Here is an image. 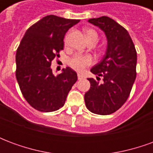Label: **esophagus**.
Returning <instances> with one entry per match:
<instances>
[{
  "label": "esophagus",
  "instance_id": "1",
  "mask_svg": "<svg viewBox=\"0 0 153 153\" xmlns=\"http://www.w3.org/2000/svg\"><path fill=\"white\" fill-rule=\"evenodd\" d=\"M78 79H83V74H78Z\"/></svg>",
  "mask_w": 153,
  "mask_h": 153
}]
</instances>
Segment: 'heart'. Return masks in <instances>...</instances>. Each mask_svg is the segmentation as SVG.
Segmentation results:
<instances>
[{
  "instance_id": "b5f03b06",
  "label": "heart",
  "mask_w": 153,
  "mask_h": 153,
  "mask_svg": "<svg viewBox=\"0 0 153 153\" xmlns=\"http://www.w3.org/2000/svg\"><path fill=\"white\" fill-rule=\"evenodd\" d=\"M85 35L88 41H97L98 34L95 30L93 29H86ZM93 62V57L89 55H83V54H76L74 55L69 61V65L74 70L82 72L85 70V68L91 65Z\"/></svg>"
}]
</instances>
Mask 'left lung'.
<instances>
[{
    "mask_svg": "<svg viewBox=\"0 0 153 153\" xmlns=\"http://www.w3.org/2000/svg\"><path fill=\"white\" fill-rule=\"evenodd\" d=\"M88 22L104 32L107 47L102 60L91 69L97 80L88 79L91 87L84 95L85 105L94 114L110 115L129 96L136 79L137 52L128 31L114 19L102 16ZM101 76L102 83L98 82Z\"/></svg>",
    "mask_w": 153,
    "mask_h": 153,
    "instance_id": "left-lung-1",
    "label": "left lung"
}]
</instances>
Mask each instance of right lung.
I'll use <instances>...</instances> for the list:
<instances>
[{"label":"right lung","instance_id":"1","mask_svg":"<svg viewBox=\"0 0 153 153\" xmlns=\"http://www.w3.org/2000/svg\"><path fill=\"white\" fill-rule=\"evenodd\" d=\"M79 19L47 15L32 25L22 38L16 52V79L30 106L43 112L59 110L78 79L70 67L55 76L51 68L55 57L63 50L66 32Z\"/></svg>","mask_w":153,"mask_h":153}]
</instances>
